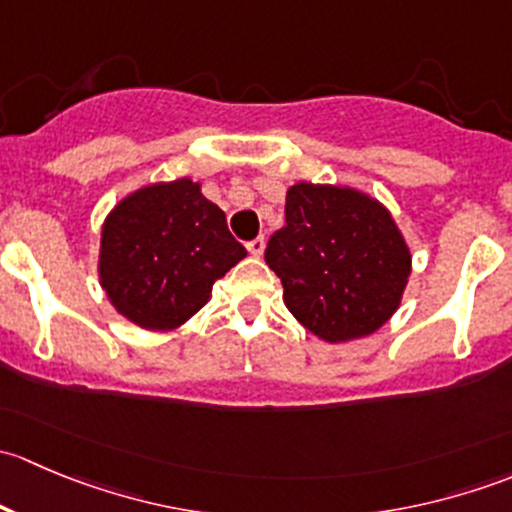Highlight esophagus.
Here are the masks:
<instances>
[{
    "mask_svg": "<svg viewBox=\"0 0 512 512\" xmlns=\"http://www.w3.org/2000/svg\"><path fill=\"white\" fill-rule=\"evenodd\" d=\"M247 252H250V255H255V257H260L262 252H265V237H255V240H250L247 242Z\"/></svg>",
    "mask_w": 512,
    "mask_h": 512,
    "instance_id": "obj_1",
    "label": "esophagus"
}]
</instances>
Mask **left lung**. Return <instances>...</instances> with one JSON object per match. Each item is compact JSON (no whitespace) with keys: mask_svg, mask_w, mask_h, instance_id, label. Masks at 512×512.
Returning <instances> with one entry per match:
<instances>
[{"mask_svg":"<svg viewBox=\"0 0 512 512\" xmlns=\"http://www.w3.org/2000/svg\"><path fill=\"white\" fill-rule=\"evenodd\" d=\"M265 262L285 304L329 344L369 337L399 309L411 252L389 210L354 188L297 183L287 190L285 227Z\"/></svg>","mask_w":512,"mask_h":512,"instance_id":"8db88e82","label":"left lung"}]
</instances>
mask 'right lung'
I'll return each instance as SVG.
<instances>
[{
	"instance_id": "1",
	"label": "right lung",
	"mask_w": 512,
	"mask_h": 512,
	"mask_svg": "<svg viewBox=\"0 0 512 512\" xmlns=\"http://www.w3.org/2000/svg\"><path fill=\"white\" fill-rule=\"evenodd\" d=\"M245 255L200 183L178 178L146 185L108 213L98 277L128 322L168 332L205 307L215 280Z\"/></svg>"
}]
</instances>
